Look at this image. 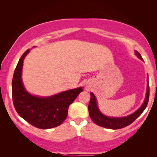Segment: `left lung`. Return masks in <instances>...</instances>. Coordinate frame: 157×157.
<instances>
[{"mask_svg": "<svg viewBox=\"0 0 157 157\" xmlns=\"http://www.w3.org/2000/svg\"><path fill=\"white\" fill-rule=\"evenodd\" d=\"M135 55L136 56L143 61V58L141 57L140 53L135 50ZM147 91H146V95L145 100L142 105L138 109L132 114L129 116L124 117H109L106 116L104 114L99 110L98 107L97 99L95 98V95L92 92L90 93L91 94V100H90L89 105V113L91 117V120L94 123L100 127H105L107 129H118L123 128L124 127H127L131 123H132L138 117L140 116L143 111L147 107L148 100H149V95H150V87H149V82H148V75L147 79Z\"/></svg>", "mask_w": 157, "mask_h": 157, "instance_id": "1", "label": "left lung"}]
</instances>
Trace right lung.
Returning <instances> with one entry per match:
<instances>
[{"label": "right lung", "mask_w": 157, "mask_h": 157, "mask_svg": "<svg viewBox=\"0 0 157 157\" xmlns=\"http://www.w3.org/2000/svg\"><path fill=\"white\" fill-rule=\"evenodd\" d=\"M30 49L23 53L14 71L12 83V100L16 111L32 125L39 129H51L66 120L70 105L83 91L82 87L70 89L48 97L33 95L23 84V60Z\"/></svg>", "instance_id": "right-lung-1"}]
</instances>
